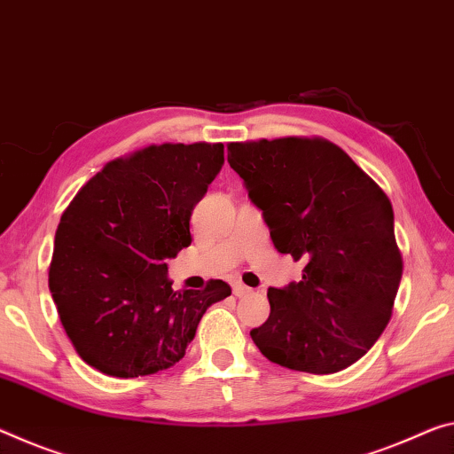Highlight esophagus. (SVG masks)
I'll return each instance as SVG.
<instances>
[{
    "mask_svg": "<svg viewBox=\"0 0 454 454\" xmlns=\"http://www.w3.org/2000/svg\"><path fill=\"white\" fill-rule=\"evenodd\" d=\"M234 294L236 297H248V294H253V289H250V286H247V285H242V283H234Z\"/></svg>",
    "mask_w": 454,
    "mask_h": 454,
    "instance_id": "1",
    "label": "esophagus"
}]
</instances>
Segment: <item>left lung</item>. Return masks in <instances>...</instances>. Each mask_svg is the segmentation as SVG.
Returning <instances> with one entry per match:
<instances>
[{"mask_svg": "<svg viewBox=\"0 0 454 454\" xmlns=\"http://www.w3.org/2000/svg\"><path fill=\"white\" fill-rule=\"evenodd\" d=\"M228 163L262 210L280 254L303 278L269 289L270 315L250 337L283 368L335 373L382 335L402 278L394 212L382 188L327 139L230 143Z\"/></svg>", "mask_w": 454, "mask_h": 454, "instance_id": "8db88e82", "label": "left lung"}]
</instances>
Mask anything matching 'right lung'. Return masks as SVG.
<instances>
[{
  "label": "right lung",
  "mask_w": 454,
  "mask_h": 454,
  "mask_svg": "<svg viewBox=\"0 0 454 454\" xmlns=\"http://www.w3.org/2000/svg\"><path fill=\"white\" fill-rule=\"evenodd\" d=\"M224 165L222 143H163L109 161L64 210L48 286L90 368L113 378L168 370L232 289L174 291L168 258L192 244L190 218Z\"/></svg>",
  "instance_id": "add662e5"
}]
</instances>
